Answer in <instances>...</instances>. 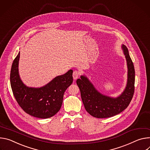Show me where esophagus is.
I'll list each match as a JSON object with an SVG mask.
<instances>
[{"mask_svg": "<svg viewBox=\"0 0 150 150\" xmlns=\"http://www.w3.org/2000/svg\"><path fill=\"white\" fill-rule=\"evenodd\" d=\"M79 74H80V72L79 71L75 70L73 73V77L74 80H76L78 78V77L79 76Z\"/></svg>", "mask_w": 150, "mask_h": 150, "instance_id": "34e87169", "label": "esophagus"}]
</instances>
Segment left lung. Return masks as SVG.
I'll list each match as a JSON object with an SVG mask.
<instances>
[{"label":"left lung","mask_w":150,"mask_h":150,"mask_svg":"<svg viewBox=\"0 0 150 150\" xmlns=\"http://www.w3.org/2000/svg\"><path fill=\"white\" fill-rule=\"evenodd\" d=\"M127 63L126 85L120 95L111 97L99 92L88 77L83 74L76 80L80 89L81 100L88 112L96 118H107L117 115L130 104L134 93L135 69L127 47L121 46Z\"/></svg>","instance_id":"8db88e82"}]
</instances>
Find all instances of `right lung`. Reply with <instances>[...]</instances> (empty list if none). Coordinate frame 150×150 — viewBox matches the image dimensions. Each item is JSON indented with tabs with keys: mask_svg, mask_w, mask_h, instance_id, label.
<instances>
[{
	"mask_svg": "<svg viewBox=\"0 0 150 150\" xmlns=\"http://www.w3.org/2000/svg\"><path fill=\"white\" fill-rule=\"evenodd\" d=\"M19 52L13 61L11 74V86L16 99L22 109L33 117L47 119L52 117L60 110L64 93L73 83L72 70L56 76L40 88L26 86L19 74Z\"/></svg>",
	"mask_w": 150,
	"mask_h": 150,
	"instance_id": "right-lung-1",
	"label": "right lung"
}]
</instances>
